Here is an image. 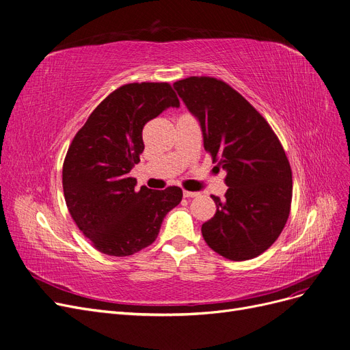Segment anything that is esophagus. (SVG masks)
<instances>
[{"mask_svg":"<svg viewBox=\"0 0 350 350\" xmlns=\"http://www.w3.org/2000/svg\"><path fill=\"white\" fill-rule=\"evenodd\" d=\"M198 197V192H191V191H184V198H195Z\"/></svg>","mask_w":350,"mask_h":350,"instance_id":"esophagus-1","label":"esophagus"}]
</instances>
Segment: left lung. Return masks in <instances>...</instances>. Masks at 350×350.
I'll return each mask as SVG.
<instances>
[{"label":"left lung","mask_w":350,"mask_h":350,"mask_svg":"<svg viewBox=\"0 0 350 350\" xmlns=\"http://www.w3.org/2000/svg\"><path fill=\"white\" fill-rule=\"evenodd\" d=\"M174 88L198 118L205 150L227 172L226 200L213 197L215 215L202 224L205 243L232 261L262 254L282 234L291 208V167L280 139L226 81L191 76Z\"/></svg>","instance_id":"left-lung-1"}]
</instances>
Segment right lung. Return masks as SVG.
Returning a JSON list of instances; mask_svg holds the SVG:
<instances>
[{
    "instance_id": "right-lung-1",
    "label": "right lung",
    "mask_w": 350,
    "mask_h": 350,
    "mask_svg": "<svg viewBox=\"0 0 350 350\" xmlns=\"http://www.w3.org/2000/svg\"><path fill=\"white\" fill-rule=\"evenodd\" d=\"M179 99L170 83H128L103 99L68 146L63 191L70 215L100 253L132 256L157 240L183 189H135L129 172L145 149V124Z\"/></svg>"
}]
</instances>
